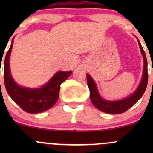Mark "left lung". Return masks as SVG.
Segmentation results:
<instances>
[{
  "mask_svg": "<svg viewBox=\"0 0 153 153\" xmlns=\"http://www.w3.org/2000/svg\"><path fill=\"white\" fill-rule=\"evenodd\" d=\"M138 44L141 48V52L142 53L143 58V73L142 79H141V84L138 89H136L135 92L128 98H124L123 100L115 101H109L104 100L100 95L98 94V90H97L96 85L90 75L89 74L86 75V79H87V84L89 86V96H90V100L93 105L102 112H106V113L109 114H121L123 112H126L127 109L132 107L140 98L142 97L144 93L145 90L146 89L148 82V71H147V61H146V55L143 51L141 44L138 41Z\"/></svg>",
  "mask_w": 153,
  "mask_h": 153,
  "instance_id": "left-lung-1",
  "label": "left lung"
}]
</instances>
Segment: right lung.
Masks as SVG:
<instances>
[{
  "label": "right lung",
  "instance_id": "obj_1",
  "mask_svg": "<svg viewBox=\"0 0 153 153\" xmlns=\"http://www.w3.org/2000/svg\"><path fill=\"white\" fill-rule=\"evenodd\" d=\"M12 46L13 41L4 60V84L11 98L28 113H38L50 109L58 101L61 84L67 79L72 71L57 72L45 86L38 89L21 87L14 81L10 74V55Z\"/></svg>",
  "mask_w": 153,
  "mask_h": 153
}]
</instances>
